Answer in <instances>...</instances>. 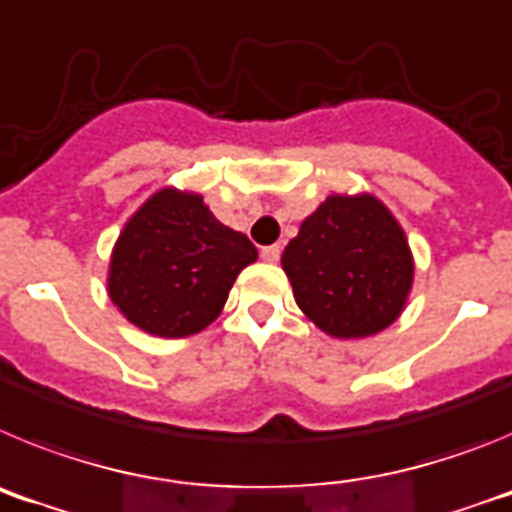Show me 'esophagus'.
<instances>
[{"label":"esophagus","mask_w":512,"mask_h":512,"mask_svg":"<svg viewBox=\"0 0 512 512\" xmlns=\"http://www.w3.org/2000/svg\"><path fill=\"white\" fill-rule=\"evenodd\" d=\"M279 256H282V248H279V246H266V248H261V259H264L266 264H277Z\"/></svg>","instance_id":"1"}]
</instances>
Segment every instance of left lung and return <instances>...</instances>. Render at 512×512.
<instances>
[{
	"instance_id": "1",
	"label": "left lung",
	"mask_w": 512,
	"mask_h": 512,
	"mask_svg": "<svg viewBox=\"0 0 512 512\" xmlns=\"http://www.w3.org/2000/svg\"><path fill=\"white\" fill-rule=\"evenodd\" d=\"M282 269L305 318L343 341L390 328L415 277L408 235L369 192L325 197L284 248Z\"/></svg>"
}]
</instances>
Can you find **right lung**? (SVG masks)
<instances>
[{
	"label": "right lung",
	"instance_id": "add662e5",
	"mask_svg": "<svg viewBox=\"0 0 512 512\" xmlns=\"http://www.w3.org/2000/svg\"><path fill=\"white\" fill-rule=\"evenodd\" d=\"M256 259V246L220 223L202 194L164 187L122 225L107 295L143 333L187 338L223 312L233 282Z\"/></svg>",
	"mask_w": 512,
	"mask_h": 512
}]
</instances>
